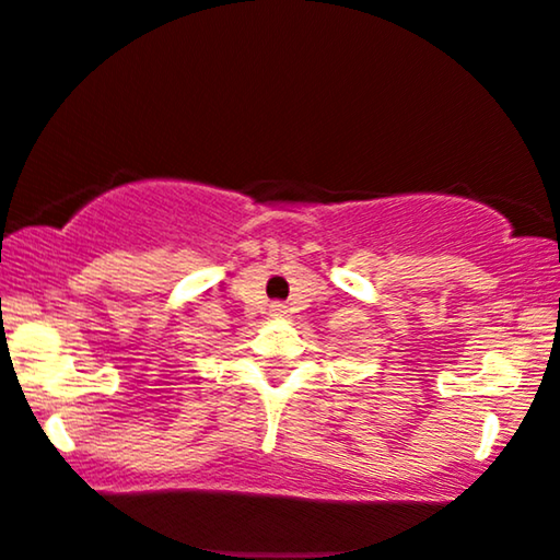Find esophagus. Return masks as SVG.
I'll list each match as a JSON object with an SVG mask.
<instances>
[{"label":"esophagus","instance_id":"34e87169","mask_svg":"<svg viewBox=\"0 0 560 560\" xmlns=\"http://www.w3.org/2000/svg\"><path fill=\"white\" fill-rule=\"evenodd\" d=\"M271 315H273V317L284 315V304H271Z\"/></svg>","mask_w":560,"mask_h":560}]
</instances>
